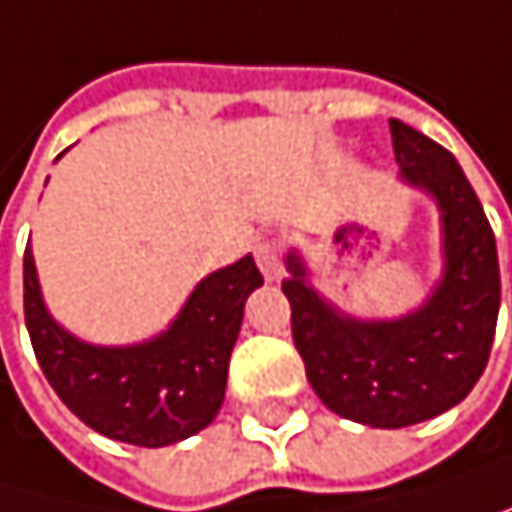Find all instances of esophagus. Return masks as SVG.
I'll list each match as a JSON object with an SVG mask.
<instances>
[{
  "label": "esophagus",
  "mask_w": 512,
  "mask_h": 512,
  "mask_svg": "<svg viewBox=\"0 0 512 512\" xmlns=\"http://www.w3.org/2000/svg\"><path fill=\"white\" fill-rule=\"evenodd\" d=\"M254 258H258V267L270 282L282 279V245L276 239H267L254 248Z\"/></svg>",
  "instance_id": "1"
}]
</instances>
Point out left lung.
I'll return each instance as SVG.
<instances>
[{
    "label": "left lung",
    "instance_id": "1",
    "mask_svg": "<svg viewBox=\"0 0 512 512\" xmlns=\"http://www.w3.org/2000/svg\"><path fill=\"white\" fill-rule=\"evenodd\" d=\"M394 160L407 181L428 188L443 209L446 276L434 297L400 321H355L324 306L297 258L282 291L306 379L327 410L370 428L434 419L470 394L489 364L501 270L492 224L458 160L391 118Z\"/></svg>",
    "mask_w": 512,
    "mask_h": 512
}]
</instances>
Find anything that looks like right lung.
I'll return each instance as SVG.
<instances>
[{
    "label": "right lung",
    "instance_id": "obj_1",
    "mask_svg": "<svg viewBox=\"0 0 512 512\" xmlns=\"http://www.w3.org/2000/svg\"><path fill=\"white\" fill-rule=\"evenodd\" d=\"M258 285L264 276L254 258H242L203 279L163 337L130 349H96L54 324L32 254L23 251L26 331L51 388L93 431L148 449L185 440L218 416L242 309Z\"/></svg>",
    "mask_w": 512,
    "mask_h": 512
}]
</instances>
